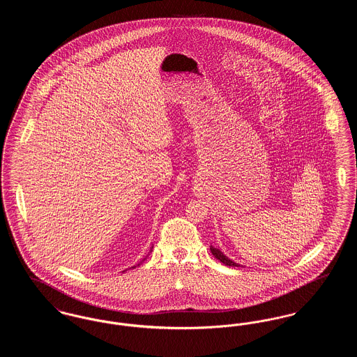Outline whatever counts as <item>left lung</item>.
Masks as SVG:
<instances>
[{
    "label": "left lung",
    "instance_id": "1",
    "mask_svg": "<svg viewBox=\"0 0 357 357\" xmlns=\"http://www.w3.org/2000/svg\"><path fill=\"white\" fill-rule=\"evenodd\" d=\"M210 250H211V255H214L217 259H220L222 264H225V265H227V266H237V268L239 266L234 261H231L229 257H226V255H223L220 249L210 246Z\"/></svg>",
    "mask_w": 357,
    "mask_h": 357
}]
</instances>
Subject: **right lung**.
I'll return each mask as SVG.
<instances>
[{"instance_id": "1", "label": "right lung", "mask_w": 357, "mask_h": 357, "mask_svg": "<svg viewBox=\"0 0 357 357\" xmlns=\"http://www.w3.org/2000/svg\"><path fill=\"white\" fill-rule=\"evenodd\" d=\"M134 268H135V266H134Z\"/></svg>"}]
</instances>
